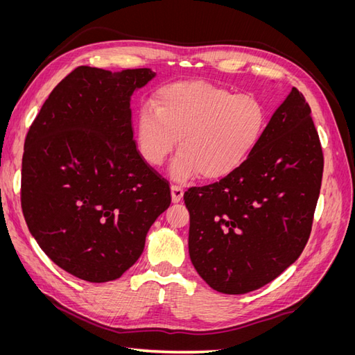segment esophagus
<instances>
[{"mask_svg": "<svg viewBox=\"0 0 355 355\" xmlns=\"http://www.w3.org/2000/svg\"><path fill=\"white\" fill-rule=\"evenodd\" d=\"M170 189H171V201L179 202L182 200V197H184V189H182L180 187H176V185H173Z\"/></svg>", "mask_w": 355, "mask_h": 355, "instance_id": "1", "label": "esophagus"}]
</instances>
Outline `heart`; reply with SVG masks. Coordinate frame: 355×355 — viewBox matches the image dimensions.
<instances>
[{
	"label": "heart",
	"mask_w": 355,
	"mask_h": 355,
	"mask_svg": "<svg viewBox=\"0 0 355 355\" xmlns=\"http://www.w3.org/2000/svg\"><path fill=\"white\" fill-rule=\"evenodd\" d=\"M266 127L263 103L250 93L206 81H179L161 87L153 105L136 114L137 151L146 164L158 167L179 154L168 175L185 182L201 175L216 180L239 170L252 155Z\"/></svg>",
	"instance_id": "1"
}]
</instances>
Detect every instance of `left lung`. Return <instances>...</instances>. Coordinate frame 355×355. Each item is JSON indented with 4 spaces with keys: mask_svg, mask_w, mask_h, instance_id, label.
Masks as SVG:
<instances>
[{
    "mask_svg": "<svg viewBox=\"0 0 355 355\" xmlns=\"http://www.w3.org/2000/svg\"><path fill=\"white\" fill-rule=\"evenodd\" d=\"M323 163L311 108L293 87L239 170L185 192L189 257L202 280L243 295L287 270L309 239Z\"/></svg>",
    "mask_w": 355,
    "mask_h": 355,
    "instance_id": "1",
    "label": "left lung"
}]
</instances>
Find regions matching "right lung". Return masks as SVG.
Here are the masks:
<instances>
[{
  "instance_id": "right-lung-1",
  "label": "right lung",
  "mask_w": 355,
  "mask_h": 355,
  "mask_svg": "<svg viewBox=\"0 0 355 355\" xmlns=\"http://www.w3.org/2000/svg\"><path fill=\"white\" fill-rule=\"evenodd\" d=\"M155 72L80 67L42 105L25 141L22 210L62 270L90 283L120 278L170 206V188L139 154L130 102Z\"/></svg>"
}]
</instances>
